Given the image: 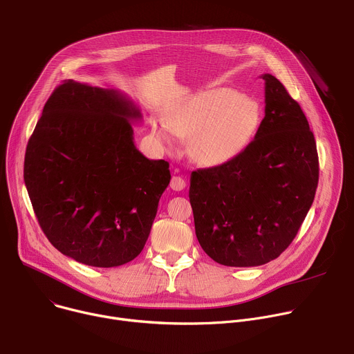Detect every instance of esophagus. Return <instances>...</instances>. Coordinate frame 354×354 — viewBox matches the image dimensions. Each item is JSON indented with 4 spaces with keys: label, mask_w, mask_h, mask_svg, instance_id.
<instances>
[{
    "label": "esophagus",
    "mask_w": 354,
    "mask_h": 354,
    "mask_svg": "<svg viewBox=\"0 0 354 354\" xmlns=\"http://www.w3.org/2000/svg\"><path fill=\"white\" fill-rule=\"evenodd\" d=\"M185 186H186V182H185L183 178H180V176H174V178L171 179V187H172L174 190H176V192L183 190Z\"/></svg>",
    "instance_id": "esophagus-1"
}]
</instances>
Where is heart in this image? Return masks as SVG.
Masks as SVG:
<instances>
[{
  "mask_svg": "<svg viewBox=\"0 0 354 354\" xmlns=\"http://www.w3.org/2000/svg\"><path fill=\"white\" fill-rule=\"evenodd\" d=\"M261 123L255 100L227 88L200 91L174 105L165 119L153 123L162 144L189 137L187 154L203 167H216L235 158L246 148Z\"/></svg>",
  "mask_w": 354,
  "mask_h": 354,
  "instance_id": "obj_1",
  "label": "heart"
}]
</instances>
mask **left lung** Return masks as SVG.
Here are the masks:
<instances>
[{"label": "left lung", "mask_w": 354, "mask_h": 354, "mask_svg": "<svg viewBox=\"0 0 354 354\" xmlns=\"http://www.w3.org/2000/svg\"><path fill=\"white\" fill-rule=\"evenodd\" d=\"M265 80V118L231 161L190 175L196 236L220 265L261 266L280 257L313 206L318 153L308 120L284 85Z\"/></svg>", "instance_id": "8db88e82"}]
</instances>
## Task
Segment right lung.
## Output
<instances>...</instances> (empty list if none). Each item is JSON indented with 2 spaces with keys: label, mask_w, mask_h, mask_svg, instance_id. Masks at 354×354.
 Here are the masks:
<instances>
[{
  "label": "right lung",
  "mask_w": 354,
  "mask_h": 354,
  "mask_svg": "<svg viewBox=\"0 0 354 354\" xmlns=\"http://www.w3.org/2000/svg\"><path fill=\"white\" fill-rule=\"evenodd\" d=\"M140 120L127 95L68 80L29 138L24 179L39 225L80 263L124 265L148 239L171 172L137 149L131 123Z\"/></svg>",
  "instance_id": "add662e5"
}]
</instances>
